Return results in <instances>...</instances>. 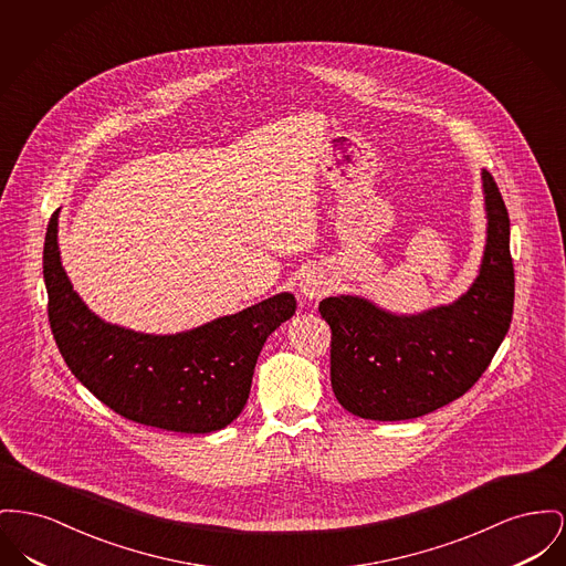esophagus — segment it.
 <instances>
[{
    "label": "esophagus",
    "instance_id": "obj_1",
    "mask_svg": "<svg viewBox=\"0 0 566 566\" xmlns=\"http://www.w3.org/2000/svg\"><path fill=\"white\" fill-rule=\"evenodd\" d=\"M323 293V282H318L314 275H307L303 282H301V295L303 297H318Z\"/></svg>",
    "mask_w": 566,
    "mask_h": 566
}]
</instances>
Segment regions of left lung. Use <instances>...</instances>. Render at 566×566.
Returning a JSON list of instances; mask_svg holds the SVG:
<instances>
[{"label": "left lung", "instance_id": "1", "mask_svg": "<svg viewBox=\"0 0 566 566\" xmlns=\"http://www.w3.org/2000/svg\"><path fill=\"white\" fill-rule=\"evenodd\" d=\"M488 239L479 275L464 295L421 314H391L339 295L321 301L332 327V387L337 401L371 421H403L462 398L481 378L509 332L515 273L509 213L483 170Z\"/></svg>", "mask_w": 566, "mask_h": 566}]
</instances>
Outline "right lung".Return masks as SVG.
Instances as JSON below:
<instances>
[{
    "mask_svg": "<svg viewBox=\"0 0 566 566\" xmlns=\"http://www.w3.org/2000/svg\"><path fill=\"white\" fill-rule=\"evenodd\" d=\"M60 209L44 237L49 323L70 371L117 415L168 432H218L241 415L256 359L297 307L280 293L175 335L138 333L98 318L67 280L57 245Z\"/></svg>",
    "mask_w": 566,
    "mask_h": 566,
    "instance_id": "right-lung-1",
    "label": "right lung"
}]
</instances>
